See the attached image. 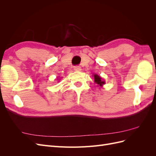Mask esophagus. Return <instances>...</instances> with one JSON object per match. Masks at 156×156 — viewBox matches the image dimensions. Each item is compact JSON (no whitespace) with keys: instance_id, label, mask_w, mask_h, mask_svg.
<instances>
[{"instance_id":"obj_1","label":"esophagus","mask_w":156,"mask_h":156,"mask_svg":"<svg viewBox=\"0 0 156 156\" xmlns=\"http://www.w3.org/2000/svg\"><path fill=\"white\" fill-rule=\"evenodd\" d=\"M74 70L76 71V72H80L81 70V68L80 66H75L74 67Z\"/></svg>"}]
</instances>
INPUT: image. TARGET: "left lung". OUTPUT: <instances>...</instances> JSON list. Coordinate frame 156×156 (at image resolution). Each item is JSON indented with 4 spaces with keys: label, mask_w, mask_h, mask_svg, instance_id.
Wrapping results in <instances>:
<instances>
[{
    "label": "left lung",
    "mask_w": 156,
    "mask_h": 156,
    "mask_svg": "<svg viewBox=\"0 0 156 156\" xmlns=\"http://www.w3.org/2000/svg\"><path fill=\"white\" fill-rule=\"evenodd\" d=\"M93 77L94 78V83H96L99 87H102L103 84H105V81L101 78V77H100V75L94 74L93 75Z\"/></svg>",
    "instance_id": "obj_1"
}]
</instances>
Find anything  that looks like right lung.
Masks as SVG:
<instances>
[{"label": "right lung", "instance_id": "obj_1", "mask_svg": "<svg viewBox=\"0 0 156 156\" xmlns=\"http://www.w3.org/2000/svg\"><path fill=\"white\" fill-rule=\"evenodd\" d=\"M59 79H58V80H59Z\"/></svg>", "mask_w": 156, "mask_h": 156}]
</instances>
